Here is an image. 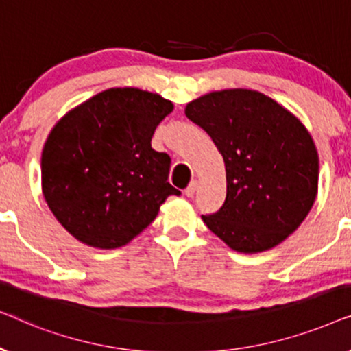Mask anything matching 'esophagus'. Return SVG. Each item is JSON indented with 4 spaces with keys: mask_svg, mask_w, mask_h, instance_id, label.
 I'll list each match as a JSON object with an SVG mask.
<instances>
[{
    "mask_svg": "<svg viewBox=\"0 0 351 351\" xmlns=\"http://www.w3.org/2000/svg\"><path fill=\"white\" fill-rule=\"evenodd\" d=\"M196 186H198V182L193 180V182H190V185L185 189V195L189 196V198H191V196L196 193Z\"/></svg>",
    "mask_w": 351,
    "mask_h": 351,
    "instance_id": "obj_1",
    "label": "esophagus"
}]
</instances>
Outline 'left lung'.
<instances>
[{
	"label": "left lung",
	"instance_id": "obj_1",
	"mask_svg": "<svg viewBox=\"0 0 351 351\" xmlns=\"http://www.w3.org/2000/svg\"><path fill=\"white\" fill-rule=\"evenodd\" d=\"M185 114L222 153L227 198L201 215L233 251L256 254L294 233L318 191V152L306 128L268 95L223 89L186 104Z\"/></svg>",
	"mask_w": 351,
	"mask_h": 351
}]
</instances>
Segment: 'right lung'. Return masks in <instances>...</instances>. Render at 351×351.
<instances>
[{
  "mask_svg": "<svg viewBox=\"0 0 351 351\" xmlns=\"http://www.w3.org/2000/svg\"><path fill=\"white\" fill-rule=\"evenodd\" d=\"M171 100L112 88L70 110L41 155L43 195L62 227L99 249L128 244L150 225L167 196L171 158L152 148Z\"/></svg>",
  "mask_w": 351,
  "mask_h": 351,
  "instance_id": "1",
  "label": "right lung"
}]
</instances>
